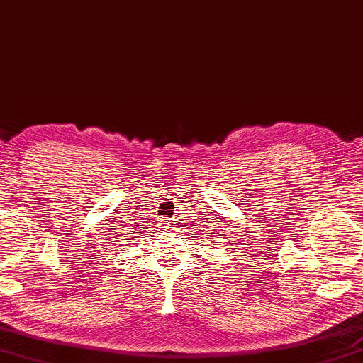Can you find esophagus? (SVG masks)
<instances>
[{
    "instance_id": "obj_1",
    "label": "esophagus",
    "mask_w": 363,
    "mask_h": 363,
    "mask_svg": "<svg viewBox=\"0 0 363 363\" xmlns=\"http://www.w3.org/2000/svg\"><path fill=\"white\" fill-rule=\"evenodd\" d=\"M168 220V219H167ZM159 228H162V230H168L169 228V225H168V222H164V220H162V225H159Z\"/></svg>"
}]
</instances>
